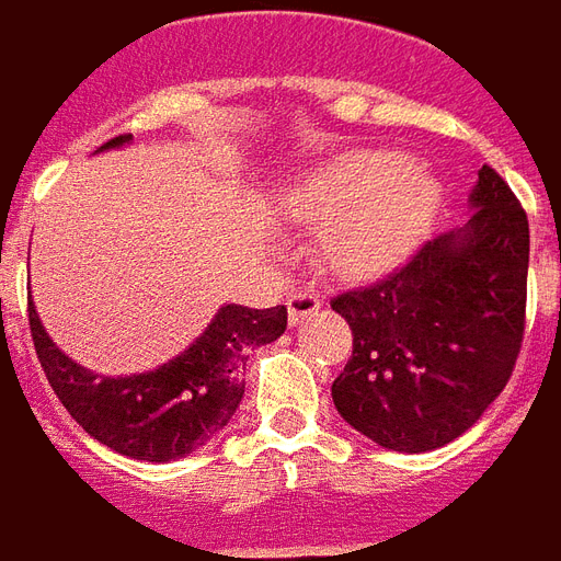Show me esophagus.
I'll use <instances>...</instances> for the list:
<instances>
[{
  "label": "esophagus",
  "mask_w": 561,
  "mask_h": 561,
  "mask_svg": "<svg viewBox=\"0 0 561 561\" xmlns=\"http://www.w3.org/2000/svg\"><path fill=\"white\" fill-rule=\"evenodd\" d=\"M324 306V297L316 291H294L288 297V321L291 324H300L304 318L316 316L318 309Z\"/></svg>",
  "instance_id": "esophagus-1"
}]
</instances>
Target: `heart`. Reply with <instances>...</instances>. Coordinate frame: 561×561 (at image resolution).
I'll return each instance as SVG.
<instances>
[{
	"label": "heart",
	"mask_w": 561,
	"mask_h": 561,
	"mask_svg": "<svg viewBox=\"0 0 561 561\" xmlns=\"http://www.w3.org/2000/svg\"><path fill=\"white\" fill-rule=\"evenodd\" d=\"M438 183L390 149H354L321 164L282 195V219L321 228L318 252L330 273L369 282L421 249L438 213Z\"/></svg>",
	"instance_id": "obj_1"
}]
</instances>
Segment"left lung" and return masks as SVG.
<instances>
[{"label":"left lung","instance_id":"obj_1","mask_svg":"<svg viewBox=\"0 0 561 561\" xmlns=\"http://www.w3.org/2000/svg\"><path fill=\"white\" fill-rule=\"evenodd\" d=\"M469 204L466 228L423 243L388 279L330 300L354 336L333 405L388 450L423 454L459 438L517 364L529 219L490 164Z\"/></svg>","mask_w":561,"mask_h":561}]
</instances>
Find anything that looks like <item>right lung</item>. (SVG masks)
<instances>
[{
    "label": "right lung",
    "mask_w": 561,
    "mask_h": 561,
    "mask_svg": "<svg viewBox=\"0 0 561 561\" xmlns=\"http://www.w3.org/2000/svg\"><path fill=\"white\" fill-rule=\"evenodd\" d=\"M131 135L102 149L128 144ZM288 309L221 306L209 328L183 354L140 376H95L59 352L30 304L35 354L68 414L116 454L147 462H171L192 454L228 426L243 400L245 357L257 345L279 340Z\"/></svg>",
    "instance_id": "obj_1"
}]
</instances>
